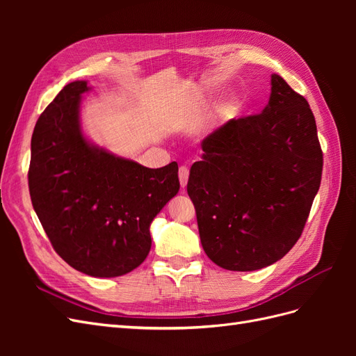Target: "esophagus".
<instances>
[{"instance_id": "34e87169", "label": "esophagus", "mask_w": 356, "mask_h": 356, "mask_svg": "<svg viewBox=\"0 0 356 356\" xmlns=\"http://www.w3.org/2000/svg\"><path fill=\"white\" fill-rule=\"evenodd\" d=\"M188 175H190V169L187 166H181L179 170H178V177H179V184H181L182 188L187 187Z\"/></svg>"}]
</instances>
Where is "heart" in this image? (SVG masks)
I'll use <instances>...</instances> for the list:
<instances>
[{"mask_svg":"<svg viewBox=\"0 0 356 356\" xmlns=\"http://www.w3.org/2000/svg\"><path fill=\"white\" fill-rule=\"evenodd\" d=\"M239 106H241V101L236 98V96H230V98L222 104L221 111L224 114H233L239 110Z\"/></svg>","mask_w":356,"mask_h":356,"instance_id":"heart-1","label":"heart"}]
</instances>
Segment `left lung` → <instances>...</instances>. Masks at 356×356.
<instances>
[{
  "mask_svg": "<svg viewBox=\"0 0 356 356\" xmlns=\"http://www.w3.org/2000/svg\"><path fill=\"white\" fill-rule=\"evenodd\" d=\"M187 193L200 242L227 270L252 272L296 245L321 186L322 149L307 101L272 74L268 104L202 141Z\"/></svg>",
  "mask_w": 356,
  "mask_h": 356,
  "instance_id": "left-lung-1",
  "label": "left lung"
}]
</instances>
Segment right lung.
Masks as SVG:
<instances>
[{
  "mask_svg": "<svg viewBox=\"0 0 356 356\" xmlns=\"http://www.w3.org/2000/svg\"><path fill=\"white\" fill-rule=\"evenodd\" d=\"M89 90L83 80L67 84L40 115L29 195L62 260L84 275L115 277L147 258L149 224L179 190L178 165L149 169L90 143L80 122Z\"/></svg>",
  "mask_w": 356,
  "mask_h": 356,
  "instance_id": "1",
  "label": "right lung"
}]
</instances>
